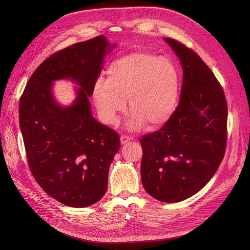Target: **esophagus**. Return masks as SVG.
Here are the masks:
<instances>
[{"label": "esophagus", "instance_id": "esophagus-1", "mask_svg": "<svg viewBox=\"0 0 250 250\" xmlns=\"http://www.w3.org/2000/svg\"><path fill=\"white\" fill-rule=\"evenodd\" d=\"M130 141V138L127 137V136H122L121 137V143L123 144V145H125V144L128 143Z\"/></svg>", "mask_w": 250, "mask_h": 250}]
</instances>
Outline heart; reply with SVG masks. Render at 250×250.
Returning a JSON list of instances; mask_svg holds the SVG:
<instances>
[{
    "instance_id": "heart-1",
    "label": "heart",
    "mask_w": 250,
    "mask_h": 250,
    "mask_svg": "<svg viewBox=\"0 0 250 250\" xmlns=\"http://www.w3.org/2000/svg\"><path fill=\"white\" fill-rule=\"evenodd\" d=\"M106 80L93 86L94 102L102 120L116 122L125 109L132 114L128 126L149 128L164 125L173 114L179 97L180 73L173 62L146 51L132 52L112 61Z\"/></svg>"
}]
</instances>
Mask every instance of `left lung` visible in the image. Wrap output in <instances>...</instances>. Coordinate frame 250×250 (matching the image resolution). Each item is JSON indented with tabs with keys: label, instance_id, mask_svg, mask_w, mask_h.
Here are the masks:
<instances>
[{
	"label": "left lung",
	"instance_id": "obj_1",
	"mask_svg": "<svg viewBox=\"0 0 250 250\" xmlns=\"http://www.w3.org/2000/svg\"><path fill=\"white\" fill-rule=\"evenodd\" d=\"M183 70L180 99L168 122L142 137L141 177L154 199L177 203L209 181L224 158L227 102L213 72L193 50L164 38Z\"/></svg>",
	"mask_w": 250,
	"mask_h": 250
}]
</instances>
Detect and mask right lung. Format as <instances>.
I'll use <instances>...</instances> for the list:
<instances>
[{"mask_svg":"<svg viewBox=\"0 0 250 250\" xmlns=\"http://www.w3.org/2000/svg\"><path fill=\"white\" fill-rule=\"evenodd\" d=\"M114 47L99 35L56 52L35 70L20 99L19 123L30 171L48 195L65 206L89 207L107 189L120 137L95 120L88 98L105 56ZM58 80L78 85L71 105L55 100L52 85Z\"/></svg>","mask_w":250,"mask_h":250,"instance_id":"right-lung-1","label":"right lung"}]
</instances>
